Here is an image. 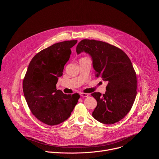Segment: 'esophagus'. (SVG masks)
I'll return each instance as SVG.
<instances>
[{
	"mask_svg": "<svg viewBox=\"0 0 159 159\" xmlns=\"http://www.w3.org/2000/svg\"><path fill=\"white\" fill-rule=\"evenodd\" d=\"M80 95L82 97H87L89 96V94H87V93H80Z\"/></svg>",
	"mask_w": 159,
	"mask_h": 159,
	"instance_id": "esophagus-1",
	"label": "esophagus"
}]
</instances>
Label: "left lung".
<instances>
[{
  "mask_svg": "<svg viewBox=\"0 0 159 159\" xmlns=\"http://www.w3.org/2000/svg\"><path fill=\"white\" fill-rule=\"evenodd\" d=\"M76 52L91 56L95 76L107 82L105 94H91L98 102L93 116L104 124L118 122L131 109L137 93V75L130 59L120 48L94 39L80 41Z\"/></svg>",
  "mask_w": 159,
  "mask_h": 159,
  "instance_id": "1",
  "label": "left lung"
}]
</instances>
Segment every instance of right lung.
I'll return each instance as SVG.
<instances>
[{"instance_id": "obj_1", "label": "right lung", "mask_w": 159, "mask_h": 159, "mask_svg": "<svg viewBox=\"0 0 159 159\" xmlns=\"http://www.w3.org/2000/svg\"><path fill=\"white\" fill-rule=\"evenodd\" d=\"M77 43H55L38 53L29 64L22 82L24 95L33 115L44 124L53 126L67 120L80 98L77 93L67 95L56 87Z\"/></svg>"}]
</instances>
